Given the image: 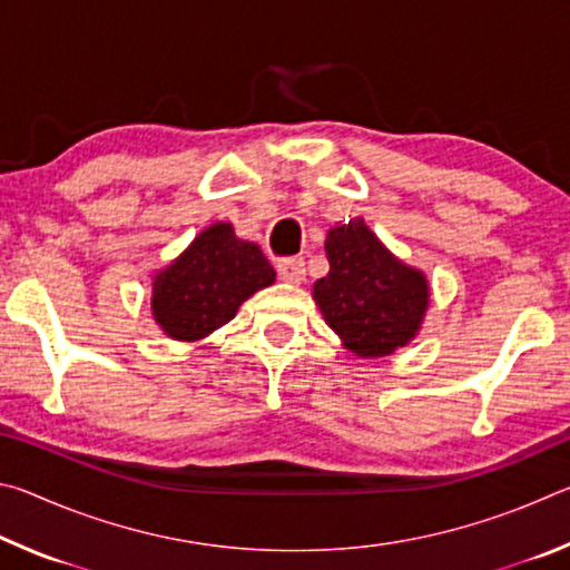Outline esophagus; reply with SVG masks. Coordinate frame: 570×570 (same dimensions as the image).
<instances>
[{
	"instance_id": "obj_1",
	"label": "esophagus",
	"mask_w": 570,
	"mask_h": 570,
	"mask_svg": "<svg viewBox=\"0 0 570 570\" xmlns=\"http://www.w3.org/2000/svg\"><path fill=\"white\" fill-rule=\"evenodd\" d=\"M276 272H278V278L286 284H302L306 278V264L302 258H284V262H278Z\"/></svg>"
}]
</instances>
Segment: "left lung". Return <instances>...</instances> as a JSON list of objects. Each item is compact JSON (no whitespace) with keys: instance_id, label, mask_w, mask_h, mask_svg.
Listing matches in <instances>:
<instances>
[{"instance_id":"left-lung-1","label":"left lung","mask_w":570,"mask_h":570,"mask_svg":"<svg viewBox=\"0 0 570 570\" xmlns=\"http://www.w3.org/2000/svg\"><path fill=\"white\" fill-rule=\"evenodd\" d=\"M324 250L330 274L312 296L344 350L377 360L407 346L428 314V276L394 256L362 216L330 228Z\"/></svg>"}]
</instances>
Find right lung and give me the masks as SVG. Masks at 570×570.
<instances>
[{"label":"right lung","instance_id":"right-lung-1","mask_svg":"<svg viewBox=\"0 0 570 570\" xmlns=\"http://www.w3.org/2000/svg\"><path fill=\"white\" fill-rule=\"evenodd\" d=\"M274 282L264 250L238 238L230 220H216L150 276V312L168 340L200 342Z\"/></svg>","mask_w":570,"mask_h":570}]
</instances>
